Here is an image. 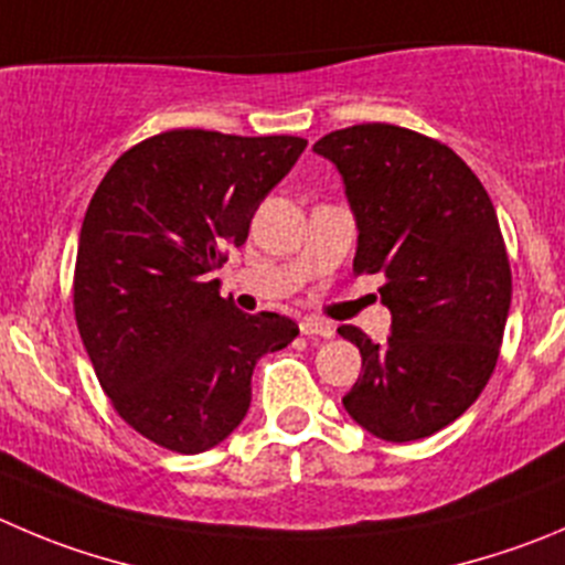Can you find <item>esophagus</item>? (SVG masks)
I'll return each mask as SVG.
<instances>
[{"instance_id": "obj_1", "label": "esophagus", "mask_w": 565, "mask_h": 565, "mask_svg": "<svg viewBox=\"0 0 565 565\" xmlns=\"http://www.w3.org/2000/svg\"><path fill=\"white\" fill-rule=\"evenodd\" d=\"M299 330H302V335H308V338H332L335 335V327H332L330 321H321V319H302L299 321Z\"/></svg>"}]
</instances>
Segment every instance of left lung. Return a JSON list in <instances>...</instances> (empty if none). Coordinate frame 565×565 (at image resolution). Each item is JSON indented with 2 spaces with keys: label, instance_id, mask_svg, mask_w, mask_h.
<instances>
[{
  "label": "left lung",
  "instance_id": "left-lung-1",
  "mask_svg": "<svg viewBox=\"0 0 565 565\" xmlns=\"http://www.w3.org/2000/svg\"><path fill=\"white\" fill-rule=\"evenodd\" d=\"M343 180L358 227L352 274L383 279L391 335H341L363 369L349 416L391 444L427 438L486 388L510 310V263L497 211L449 147L394 125H358L313 143Z\"/></svg>",
  "mask_w": 565,
  "mask_h": 565
}]
</instances>
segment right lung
Returning a JSON list of instances; mask_svg holds the SVG:
<instances>
[{
  "mask_svg": "<svg viewBox=\"0 0 565 565\" xmlns=\"http://www.w3.org/2000/svg\"><path fill=\"white\" fill-rule=\"evenodd\" d=\"M308 141L171 130L125 152L79 230L74 316L118 416L158 447H218L252 402V372L299 327L222 299L224 252L241 246Z\"/></svg>",
  "mask_w": 565,
  "mask_h": 565,
  "instance_id": "add662e5",
  "label": "right lung"
}]
</instances>
